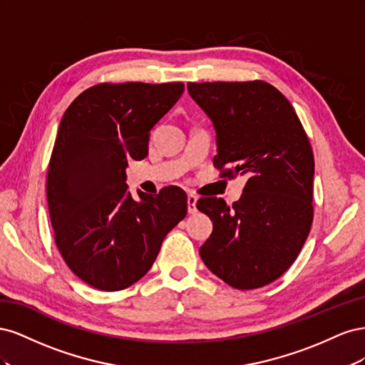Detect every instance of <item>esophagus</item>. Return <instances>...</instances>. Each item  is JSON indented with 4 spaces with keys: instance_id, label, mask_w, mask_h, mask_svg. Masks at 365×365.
Returning a JSON list of instances; mask_svg holds the SVG:
<instances>
[{
    "instance_id": "esophagus-1",
    "label": "esophagus",
    "mask_w": 365,
    "mask_h": 365,
    "mask_svg": "<svg viewBox=\"0 0 365 365\" xmlns=\"http://www.w3.org/2000/svg\"><path fill=\"white\" fill-rule=\"evenodd\" d=\"M196 201H197L196 196H193V195L187 196V208H189V213L190 215L196 213Z\"/></svg>"
}]
</instances>
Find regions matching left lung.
Masks as SVG:
<instances>
[{"instance_id":"obj_1","label":"left lung","mask_w":365,"mask_h":365,"mask_svg":"<svg viewBox=\"0 0 365 365\" xmlns=\"http://www.w3.org/2000/svg\"><path fill=\"white\" fill-rule=\"evenodd\" d=\"M187 90L216 130L220 176H247L233 207L220 197L197 201L213 220L201 259L236 289L262 288L295 262L311 230V143L288 98L267 82H190Z\"/></svg>"}]
</instances>
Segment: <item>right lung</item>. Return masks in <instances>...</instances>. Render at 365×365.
Listing matches in <instances>:
<instances>
[{
    "label": "right lung",
    "instance_id": "1",
    "mask_svg": "<svg viewBox=\"0 0 365 365\" xmlns=\"http://www.w3.org/2000/svg\"><path fill=\"white\" fill-rule=\"evenodd\" d=\"M184 93V83H101L65 111L47 176L54 240L68 268L101 291L138 282L164 237L187 215V196L165 187L132 197L128 161L148 157L149 134Z\"/></svg>",
    "mask_w": 365,
    "mask_h": 365
}]
</instances>
